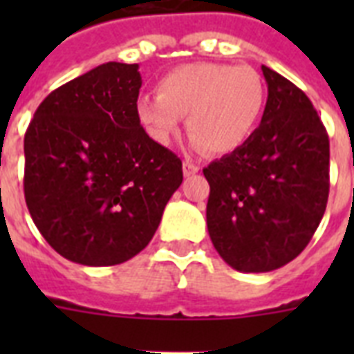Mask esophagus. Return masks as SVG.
Listing matches in <instances>:
<instances>
[{
    "label": "esophagus",
    "mask_w": 354,
    "mask_h": 354,
    "mask_svg": "<svg viewBox=\"0 0 354 354\" xmlns=\"http://www.w3.org/2000/svg\"><path fill=\"white\" fill-rule=\"evenodd\" d=\"M198 171L200 167L196 165V163H193V161L189 160L183 161V174H185V176H193V174H196Z\"/></svg>",
    "instance_id": "obj_1"
}]
</instances>
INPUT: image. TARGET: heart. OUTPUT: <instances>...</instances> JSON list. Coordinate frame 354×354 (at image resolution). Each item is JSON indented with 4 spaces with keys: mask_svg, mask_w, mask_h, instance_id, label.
Listing matches in <instances>:
<instances>
[{
    "mask_svg": "<svg viewBox=\"0 0 354 354\" xmlns=\"http://www.w3.org/2000/svg\"><path fill=\"white\" fill-rule=\"evenodd\" d=\"M266 106L263 77L248 66L193 62L158 80L156 97H139V122L158 145H171L187 118L191 145L232 154L250 141Z\"/></svg>",
    "mask_w": 354,
    "mask_h": 354,
    "instance_id": "obj_1",
    "label": "heart"
}]
</instances>
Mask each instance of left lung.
<instances>
[{
    "instance_id": "1",
    "label": "left lung",
    "mask_w": 354,
    "mask_h": 354,
    "mask_svg": "<svg viewBox=\"0 0 354 354\" xmlns=\"http://www.w3.org/2000/svg\"><path fill=\"white\" fill-rule=\"evenodd\" d=\"M268 99L244 147L204 169L207 232L232 268L272 272L313 239L329 196V138L313 102L263 66Z\"/></svg>"
}]
</instances>
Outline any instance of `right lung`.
<instances>
[{
	"label": "right lung",
	"instance_id": "add662e5",
	"mask_svg": "<svg viewBox=\"0 0 354 354\" xmlns=\"http://www.w3.org/2000/svg\"><path fill=\"white\" fill-rule=\"evenodd\" d=\"M138 64L106 62L44 99L25 133V202L62 257L113 266L138 255L183 180L138 119Z\"/></svg>",
	"mask_w": 354,
	"mask_h": 354
}]
</instances>
